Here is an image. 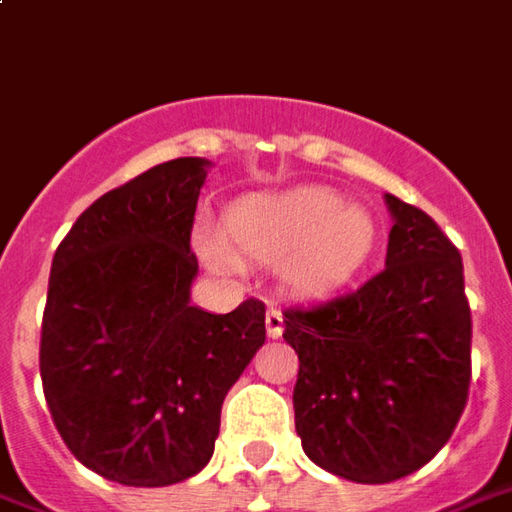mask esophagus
Masks as SVG:
<instances>
[{"label":"esophagus","instance_id":"obj_1","mask_svg":"<svg viewBox=\"0 0 512 512\" xmlns=\"http://www.w3.org/2000/svg\"><path fill=\"white\" fill-rule=\"evenodd\" d=\"M264 327H267V335H270V338H279L281 332H284V315H281V310L270 307L267 315H264Z\"/></svg>","mask_w":512,"mask_h":512}]
</instances>
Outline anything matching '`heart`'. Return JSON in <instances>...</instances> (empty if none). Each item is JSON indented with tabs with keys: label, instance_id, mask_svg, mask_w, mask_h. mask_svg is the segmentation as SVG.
Instances as JSON below:
<instances>
[{
	"label": "heart",
	"instance_id": "heart-1",
	"mask_svg": "<svg viewBox=\"0 0 512 512\" xmlns=\"http://www.w3.org/2000/svg\"><path fill=\"white\" fill-rule=\"evenodd\" d=\"M228 245L264 264L284 259V276L298 290L341 284L375 248V219L349 208L332 188H296L276 197H250L225 216ZM202 256L219 270L233 259L216 239H202Z\"/></svg>",
	"mask_w": 512,
	"mask_h": 512
}]
</instances>
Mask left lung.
I'll list each match as a JSON object with an SVG mask.
<instances>
[{"label": "left lung", "instance_id": "obj_1", "mask_svg": "<svg viewBox=\"0 0 512 512\" xmlns=\"http://www.w3.org/2000/svg\"><path fill=\"white\" fill-rule=\"evenodd\" d=\"M386 267L344 296L284 310L298 352L301 448L324 471L386 485L451 440L471 389V304L454 242L386 194Z\"/></svg>", "mask_w": 512, "mask_h": 512}]
</instances>
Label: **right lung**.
I'll list each match as a JSON object with an SVG mask.
<instances>
[{
	"label": "right lung",
	"instance_id": "1",
	"mask_svg": "<svg viewBox=\"0 0 512 512\" xmlns=\"http://www.w3.org/2000/svg\"><path fill=\"white\" fill-rule=\"evenodd\" d=\"M205 160L106 191L53 256L41 318L44 400L70 454L109 482L166 488L214 454L222 400L264 344V304H188Z\"/></svg>",
	"mask_w": 512,
	"mask_h": 512
}]
</instances>
